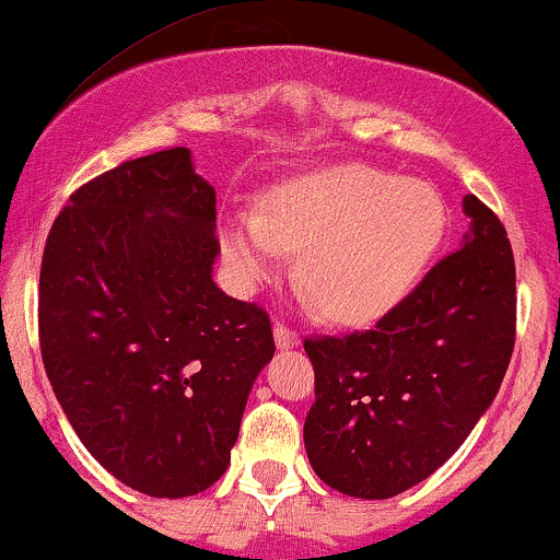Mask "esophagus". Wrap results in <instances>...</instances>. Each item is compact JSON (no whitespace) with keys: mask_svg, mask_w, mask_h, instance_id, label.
I'll return each mask as SVG.
<instances>
[{"mask_svg":"<svg viewBox=\"0 0 560 560\" xmlns=\"http://www.w3.org/2000/svg\"><path fill=\"white\" fill-rule=\"evenodd\" d=\"M275 341H278V347L285 350V347H296L302 339H299L296 330L288 328L285 323H278V326H275Z\"/></svg>","mask_w":560,"mask_h":560,"instance_id":"esophagus-1","label":"esophagus"}]
</instances>
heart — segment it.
<instances>
[{"label": "heart", "instance_id": "obj_1", "mask_svg": "<svg viewBox=\"0 0 560 560\" xmlns=\"http://www.w3.org/2000/svg\"><path fill=\"white\" fill-rule=\"evenodd\" d=\"M446 234L430 184L360 162L317 167L275 186L258 213H234L221 248L243 285L280 275L302 248L299 278L336 323H369L424 278Z\"/></svg>", "mask_w": 560, "mask_h": 560}]
</instances>
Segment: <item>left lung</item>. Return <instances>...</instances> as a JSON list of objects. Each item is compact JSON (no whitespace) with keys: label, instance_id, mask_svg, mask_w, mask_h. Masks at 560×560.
<instances>
[{"label":"left lung","instance_id":"obj_1","mask_svg":"<svg viewBox=\"0 0 560 560\" xmlns=\"http://www.w3.org/2000/svg\"><path fill=\"white\" fill-rule=\"evenodd\" d=\"M459 250L374 328L306 336L310 465L330 489L387 499L432 475L499 393L515 347V258L489 206L465 197Z\"/></svg>","mask_w":560,"mask_h":560}]
</instances>
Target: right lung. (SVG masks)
<instances>
[{
	"label": "right lung",
	"instance_id": "add662e5",
	"mask_svg": "<svg viewBox=\"0 0 560 560\" xmlns=\"http://www.w3.org/2000/svg\"><path fill=\"white\" fill-rule=\"evenodd\" d=\"M215 191L184 147L82 184L47 234V378L90 454L141 494L191 497L224 475L275 354L267 310L215 288Z\"/></svg>",
	"mask_w": 560,
	"mask_h": 560
}]
</instances>
